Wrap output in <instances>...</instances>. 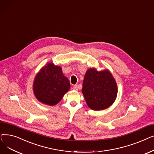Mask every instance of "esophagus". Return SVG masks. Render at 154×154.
I'll return each mask as SVG.
<instances>
[{
  "mask_svg": "<svg viewBox=\"0 0 154 154\" xmlns=\"http://www.w3.org/2000/svg\"><path fill=\"white\" fill-rule=\"evenodd\" d=\"M78 88H78V85H74V86H73V90H78Z\"/></svg>",
  "mask_w": 154,
  "mask_h": 154,
  "instance_id": "obj_1",
  "label": "esophagus"
}]
</instances>
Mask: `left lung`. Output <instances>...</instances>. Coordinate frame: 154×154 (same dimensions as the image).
<instances>
[{"instance_id": "1", "label": "left lung", "mask_w": 154, "mask_h": 154, "mask_svg": "<svg viewBox=\"0 0 154 154\" xmlns=\"http://www.w3.org/2000/svg\"><path fill=\"white\" fill-rule=\"evenodd\" d=\"M82 93L88 106L91 109L102 110L113 103L118 88L109 71H98L95 68H90L85 75Z\"/></svg>"}]
</instances>
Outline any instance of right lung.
Returning <instances> with one entry per match:
<instances>
[{"instance_id": "1", "label": "right lung", "mask_w": 154, "mask_h": 154, "mask_svg": "<svg viewBox=\"0 0 154 154\" xmlns=\"http://www.w3.org/2000/svg\"><path fill=\"white\" fill-rule=\"evenodd\" d=\"M70 88L68 78L62 68L48 63L35 76L33 83L35 97L41 103L53 106L59 103Z\"/></svg>"}]
</instances>
